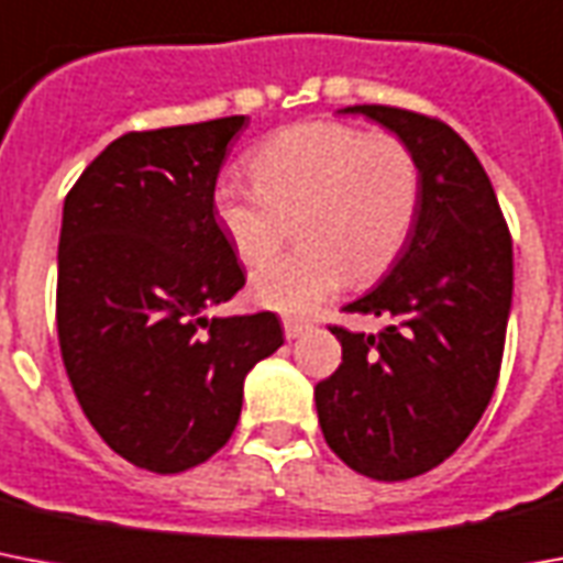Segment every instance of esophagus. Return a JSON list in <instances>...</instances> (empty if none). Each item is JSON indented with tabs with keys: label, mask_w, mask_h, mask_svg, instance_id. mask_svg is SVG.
<instances>
[{
	"label": "esophagus",
	"mask_w": 563,
	"mask_h": 563,
	"mask_svg": "<svg viewBox=\"0 0 563 563\" xmlns=\"http://www.w3.org/2000/svg\"><path fill=\"white\" fill-rule=\"evenodd\" d=\"M282 325H285L287 340H296V336H302L305 331H310V322H305V319H294V317H287Z\"/></svg>",
	"instance_id": "1"
}]
</instances>
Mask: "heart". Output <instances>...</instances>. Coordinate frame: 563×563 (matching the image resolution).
<instances>
[{
    "label": "heart",
    "instance_id": "heart-1",
    "mask_svg": "<svg viewBox=\"0 0 563 563\" xmlns=\"http://www.w3.org/2000/svg\"><path fill=\"white\" fill-rule=\"evenodd\" d=\"M255 183L218 179L211 214L244 264L267 258L299 214L302 246L261 264L250 296L261 308L305 317L354 278H372L401 253L418 214L416 156L395 136L343 121L282 130L255 151Z\"/></svg>",
    "mask_w": 563,
    "mask_h": 563
}]
</instances>
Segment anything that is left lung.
<instances>
[{
    "label": "left lung",
    "instance_id": "1",
    "mask_svg": "<svg viewBox=\"0 0 563 563\" xmlns=\"http://www.w3.org/2000/svg\"><path fill=\"white\" fill-rule=\"evenodd\" d=\"M418 165V214L384 282L345 305L389 325L331 328L343 363L313 389L328 448L372 479L398 483L442 465L492 401L515 287L511 235L492 179L465 139L421 112L360 103Z\"/></svg>",
    "mask_w": 563,
    "mask_h": 563
}]
</instances>
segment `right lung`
<instances>
[{"instance_id":"right-lung-1","label":"right lung","mask_w":563,"mask_h":563,"mask_svg":"<svg viewBox=\"0 0 563 563\" xmlns=\"http://www.w3.org/2000/svg\"><path fill=\"white\" fill-rule=\"evenodd\" d=\"M246 115L124 133L63 203L57 336L84 416L154 474L200 465L241 418L246 372L285 343L276 313L211 317L244 269L211 188Z\"/></svg>"}]
</instances>
